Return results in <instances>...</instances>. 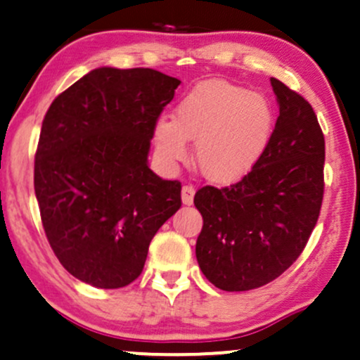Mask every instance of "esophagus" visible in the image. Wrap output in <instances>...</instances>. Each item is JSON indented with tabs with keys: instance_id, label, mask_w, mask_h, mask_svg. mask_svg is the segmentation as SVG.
Instances as JSON below:
<instances>
[{
	"instance_id": "obj_1",
	"label": "esophagus",
	"mask_w": 360,
	"mask_h": 360,
	"mask_svg": "<svg viewBox=\"0 0 360 360\" xmlns=\"http://www.w3.org/2000/svg\"><path fill=\"white\" fill-rule=\"evenodd\" d=\"M194 198V188L191 184H186L181 189V200H183V205H193Z\"/></svg>"
}]
</instances>
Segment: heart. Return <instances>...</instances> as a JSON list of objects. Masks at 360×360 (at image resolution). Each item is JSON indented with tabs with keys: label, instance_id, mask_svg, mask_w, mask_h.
<instances>
[{
	"label": "heart",
	"instance_id": "b5f03b06",
	"mask_svg": "<svg viewBox=\"0 0 360 360\" xmlns=\"http://www.w3.org/2000/svg\"><path fill=\"white\" fill-rule=\"evenodd\" d=\"M274 111L259 93L225 81L198 84L177 103L174 118H160L154 137L164 162H184L188 140L196 142L201 172L214 183L245 176L269 146Z\"/></svg>",
	"mask_w": 360,
	"mask_h": 360
}]
</instances>
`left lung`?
<instances>
[{
	"instance_id": "8db88e82",
	"label": "left lung",
	"mask_w": 360,
	"mask_h": 360,
	"mask_svg": "<svg viewBox=\"0 0 360 360\" xmlns=\"http://www.w3.org/2000/svg\"><path fill=\"white\" fill-rule=\"evenodd\" d=\"M279 105L272 137L238 183L194 194L203 217L196 259L223 291L271 283L300 257L323 200L325 139L311 105L271 77Z\"/></svg>"
}]
</instances>
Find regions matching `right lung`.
<instances>
[{"instance_id": "right-lung-1", "label": "right lung", "mask_w": 360, "mask_h": 360, "mask_svg": "<svg viewBox=\"0 0 360 360\" xmlns=\"http://www.w3.org/2000/svg\"><path fill=\"white\" fill-rule=\"evenodd\" d=\"M179 84L154 69L98 68L45 113L35 196L53 254L82 283H134L157 230L181 208L179 181L147 164L157 118Z\"/></svg>"}]
</instances>
